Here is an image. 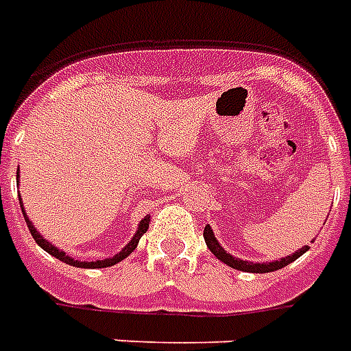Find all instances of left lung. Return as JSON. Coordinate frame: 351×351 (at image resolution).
Segmentation results:
<instances>
[{
	"label": "left lung",
	"instance_id": "obj_1",
	"mask_svg": "<svg viewBox=\"0 0 351 351\" xmlns=\"http://www.w3.org/2000/svg\"><path fill=\"white\" fill-rule=\"evenodd\" d=\"M203 237H205V243L208 246V250L213 252L216 258L223 261L229 267H233L237 271H244V272H272V271H278L282 267H286L291 261H295L297 258H301L304 252L308 250V246H304L301 250H297L293 256H287V258L280 259V261H272V263H252V261H243V259H237L233 256H229L228 252L223 250L220 246V243L216 241V237H214L213 229L210 226H206L205 231H203Z\"/></svg>",
	"mask_w": 351,
	"mask_h": 351
}]
</instances>
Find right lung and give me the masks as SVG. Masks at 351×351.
Segmentation results:
<instances>
[{"instance_id": "1", "label": "right lung", "mask_w": 351, "mask_h": 351, "mask_svg": "<svg viewBox=\"0 0 351 351\" xmlns=\"http://www.w3.org/2000/svg\"><path fill=\"white\" fill-rule=\"evenodd\" d=\"M20 206H22V205H20ZM22 213H24V206H22ZM24 218H26L27 229H29V233H32V237H34V241L37 244H39V246H41L43 250H47L50 254V256H54V258H58V259H60V261H64V263L73 265V267H80V269H103V267H110V265H114V263H118V261H122L123 258H128L131 252L137 248L138 239L145 235L146 229H148V221H150V220H148V216H146L145 220L141 221V226H138L137 235L133 237V239H131V243L128 244V246H125V248H123V250L120 252V254H116L114 258L101 259V261H88V263H86V261H77V259H73V258H69V256H65V252L58 250L54 244L47 243V241H45V239H43V237L39 235V233H37V229H35L34 226H32V221L27 220L26 213H24Z\"/></svg>"}]
</instances>
